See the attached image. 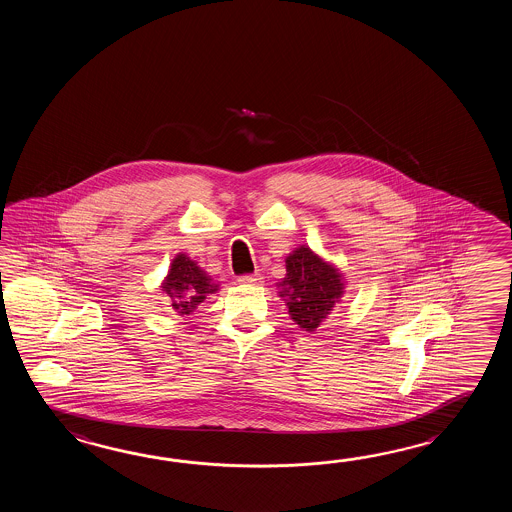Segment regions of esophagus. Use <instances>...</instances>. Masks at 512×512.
I'll use <instances>...</instances> for the list:
<instances>
[{"mask_svg":"<svg viewBox=\"0 0 512 512\" xmlns=\"http://www.w3.org/2000/svg\"><path fill=\"white\" fill-rule=\"evenodd\" d=\"M238 282L245 283V285H260L263 282V278H261L258 272H254V274H241V276H238Z\"/></svg>","mask_w":512,"mask_h":512,"instance_id":"esophagus-1","label":"esophagus"}]
</instances>
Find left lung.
<instances>
[{
	"label": "left lung",
	"instance_id": "8db88e82",
	"mask_svg": "<svg viewBox=\"0 0 512 512\" xmlns=\"http://www.w3.org/2000/svg\"><path fill=\"white\" fill-rule=\"evenodd\" d=\"M285 263L282 296L291 318L305 331H315L342 294L340 274L307 247L296 249Z\"/></svg>",
	"mask_w": 512,
	"mask_h": 512
}]
</instances>
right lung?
<instances>
[{
	"label": "right lung",
	"mask_w": 512,
	"mask_h": 512,
	"mask_svg": "<svg viewBox=\"0 0 512 512\" xmlns=\"http://www.w3.org/2000/svg\"><path fill=\"white\" fill-rule=\"evenodd\" d=\"M163 291L172 298V307L177 313L190 315L197 305L205 302L208 293L216 291V285H210V278L194 261L179 254L166 276Z\"/></svg>",
	"instance_id": "obj_1"
}]
</instances>
